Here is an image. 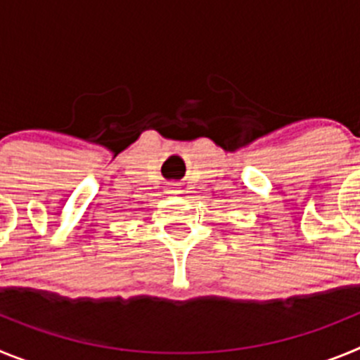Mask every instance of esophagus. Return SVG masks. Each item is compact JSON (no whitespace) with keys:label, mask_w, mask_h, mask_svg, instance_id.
Listing matches in <instances>:
<instances>
[{"label":"esophagus","mask_w":360,"mask_h":360,"mask_svg":"<svg viewBox=\"0 0 360 360\" xmlns=\"http://www.w3.org/2000/svg\"><path fill=\"white\" fill-rule=\"evenodd\" d=\"M182 191H180V187L176 186V184H169L167 186V195H180Z\"/></svg>","instance_id":"1"}]
</instances>
